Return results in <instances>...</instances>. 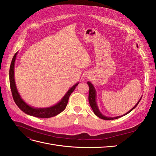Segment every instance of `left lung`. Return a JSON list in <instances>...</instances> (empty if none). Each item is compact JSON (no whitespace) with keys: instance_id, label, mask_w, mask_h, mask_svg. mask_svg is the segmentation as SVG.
Segmentation results:
<instances>
[{"instance_id":"1","label":"left lung","mask_w":156,"mask_h":156,"mask_svg":"<svg viewBox=\"0 0 156 156\" xmlns=\"http://www.w3.org/2000/svg\"><path fill=\"white\" fill-rule=\"evenodd\" d=\"M136 47L138 48V45L136 44ZM88 85L89 87V94H88V101H89V103H90V105L91 108H92V111L94 112V114H95L98 117L100 118L101 119L103 120H115V119H119V118L122 117V116H124L128 114L131 111H133L134 108L137 106V105L139 104V101H140L141 98H142V96L140 98V100L138 101V102L136 103V105L131 108V110H129L128 112H127L125 114H124L123 115H121V116H115V117H109V116H107L103 115L102 113L101 112V111L99 109V107L98 106L97 104V94H96V88L94 87V86L93 85V84L92 83H90V81L87 82Z\"/></svg>"}]
</instances>
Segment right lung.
Listing matches in <instances>:
<instances>
[{
	"instance_id": "obj_1",
	"label": "right lung",
	"mask_w": 156,
	"mask_h": 156,
	"mask_svg": "<svg viewBox=\"0 0 156 156\" xmlns=\"http://www.w3.org/2000/svg\"><path fill=\"white\" fill-rule=\"evenodd\" d=\"M17 52L13 56L10 65V72H9V77H10V88L12 93L13 100L16 103V105L20 109L24 112L25 114L30 116H33L37 118H51L62 112L67 106L69 98L75 88L78 85L79 83H77L73 87H71L68 92L66 93L64 97L54 105L48 107H34L29 105L23 100L21 96L19 93L16 84L15 78H14V67H15V62L16 60V56Z\"/></svg>"
}]
</instances>
